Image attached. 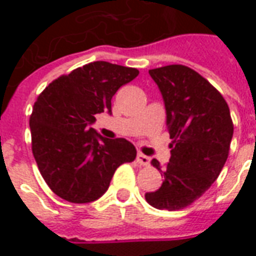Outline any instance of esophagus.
I'll list each match as a JSON object with an SVG mask.
<instances>
[{"label":"esophagus","mask_w":256,"mask_h":256,"mask_svg":"<svg viewBox=\"0 0 256 256\" xmlns=\"http://www.w3.org/2000/svg\"><path fill=\"white\" fill-rule=\"evenodd\" d=\"M150 159L146 155L141 154V152L137 154V163H138V164H141V166H148V164H150Z\"/></svg>","instance_id":"esophagus-1"}]
</instances>
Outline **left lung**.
Listing matches in <instances>:
<instances>
[{"instance_id": "obj_1", "label": "left lung", "mask_w": 256, "mask_h": 256, "mask_svg": "<svg viewBox=\"0 0 256 256\" xmlns=\"http://www.w3.org/2000/svg\"><path fill=\"white\" fill-rule=\"evenodd\" d=\"M164 100L172 158L162 186L145 193L158 210H182L214 184L230 150L233 122L228 102L208 80L192 68L172 64L150 70Z\"/></svg>"}]
</instances>
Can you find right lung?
Here are the masks:
<instances>
[{"label":"right lung","instance_id":"add662e5","mask_svg":"<svg viewBox=\"0 0 256 256\" xmlns=\"http://www.w3.org/2000/svg\"><path fill=\"white\" fill-rule=\"evenodd\" d=\"M140 71L108 62L75 68L49 84L30 115L31 150L48 186L70 203L101 198L112 176L137 150L124 138H104L89 128L96 114L111 112L112 96Z\"/></svg>","mask_w":256,"mask_h":256}]
</instances>
